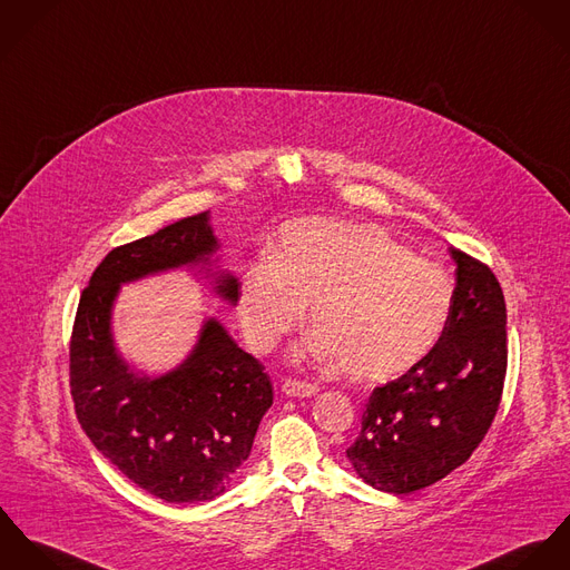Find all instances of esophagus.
I'll return each mask as SVG.
<instances>
[{
	"mask_svg": "<svg viewBox=\"0 0 570 570\" xmlns=\"http://www.w3.org/2000/svg\"><path fill=\"white\" fill-rule=\"evenodd\" d=\"M318 391V386L313 382H302V380H286L282 384V393L288 397H311Z\"/></svg>",
	"mask_w": 570,
	"mask_h": 570,
	"instance_id": "34e87169",
	"label": "esophagus"
}]
</instances>
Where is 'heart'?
Wrapping results in <instances>:
<instances>
[{
	"label": "heart",
	"instance_id": "b5f03b06",
	"mask_svg": "<svg viewBox=\"0 0 570 570\" xmlns=\"http://www.w3.org/2000/svg\"><path fill=\"white\" fill-rule=\"evenodd\" d=\"M454 288L438 264L372 225L297 220L275 255L252 262L238 291L249 345L273 350L311 308L306 356L363 382L415 370L440 343Z\"/></svg>",
	"mask_w": 570,
	"mask_h": 570
}]
</instances>
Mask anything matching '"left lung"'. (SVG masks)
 Returning a JSON list of instances; mask_svg holds the SVG:
<instances>
[{
    "mask_svg": "<svg viewBox=\"0 0 570 570\" xmlns=\"http://www.w3.org/2000/svg\"><path fill=\"white\" fill-rule=\"evenodd\" d=\"M454 302L438 347L411 372L370 395L347 459L372 488L424 490L465 463L499 411L507 372L505 297L494 273L448 249Z\"/></svg>",
    "mask_w": 570,
    "mask_h": 570,
    "instance_id": "1",
    "label": "left lung"
}]
</instances>
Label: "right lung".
I'll list each match as a JSON object with an SVG mask.
<instances>
[{
  "label": "right lung",
  "mask_w": 570,
  "mask_h": 570,
  "mask_svg": "<svg viewBox=\"0 0 570 570\" xmlns=\"http://www.w3.org/2000/svg\"><path fill=\"white\" fill-rule=\"evenodd\" d=\"M218 249L209 212L114 249L82 291L71 332L69 384L82 431L135 485L168 503L214 501L232 488L273 386L214 316L177 367L144 374L116 345L114 306L125 284L177 268L205 273L214 295L236 306L240 284L218 266Z\"/></svg>",
  "instance_id": "add662e5"
}]
</instances>
